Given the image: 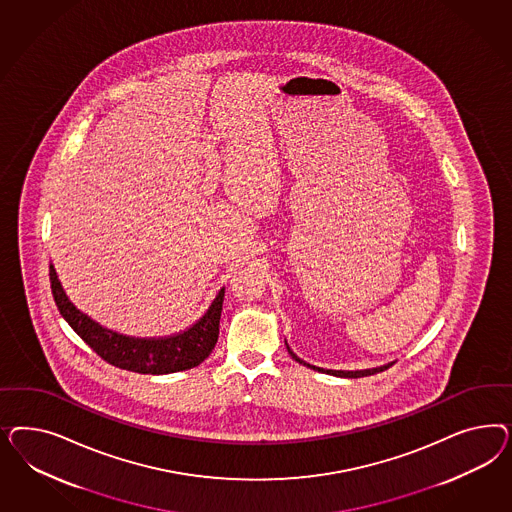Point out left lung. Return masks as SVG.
I'll list each match as a JSON object with an SVG mask.
<instances>
[{"label":"left lung","instance_id":"1","mask_svg":"<svg viewBox=\"0 0 512 512\" xmlns=\"http://www.w3.org/2000/svg\"><path fill=\"white\" fill-rule=\"evenodd\" d=\"M287 351L291 353V357L295 358L296 362H300V364H304V366H308L311 370H315V372L328 373V375H336V377H349V379H355V377H366V375H373V373L385 372L388 370L390 366H392V362L390 364H385V366H379V368H370V370H357V372H343V370H325V368H317V366H311L308 362H304L302 358L296 357L295 353L291 351V347L287 345Z\"/></svg>","mask_w":512,"mask_h":512}]
</instances>
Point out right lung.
I'll return each instance as SVG.
<instances>
[{
  "mask_svg": "<svg viewBox=\"0 0 512 512\" xmlns=\"http://www.w3.org/2000/svg\"><path fill=\"white\" fill-rule=\"evenodd\" d=\"M50 287L54 302L63 319L86 341L93 351L116 368L127 372L163 373L184 372L199 366L212 353L219 336V319L223 310L225 289L217 293L212 306L195 325L167 338H133L95 323L86 313L77 310L67 298L62 283L50 264Z\"/></svg>",
  "mask_w": 512,
  "mask_h": 512,
  "instance_id": "right-lung-1",
  "label": "right lung"
}]
</instances>
